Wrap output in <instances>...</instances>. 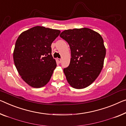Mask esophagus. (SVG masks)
<instances>
[{
    "label": "esophagus",
    "instance_id": "1",
    "mask_svg": "<svg viewBox=\"0 0 126 126\" xmlns=\"http://www.w3.org/2000/svg\"><path fill=\"white\" fill-rule=\"evenodd\" d=\"M57 61L59 63H61L62 62V59H60V58H58L57 59Z\"/></svg>",
    "mask_w": 126,
    "mask_h": 126
}]
</instances>
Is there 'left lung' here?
Returning <instances> with one entry per match:
<instances>
[{"label":"left lung","mask_w":126,"mask_h":126,"mask_svg":"<svg viewBox=\"0 0 126 126\" xmlns=\"http://www.w3.org/2000/svg\"><path fill=\"white\" fill-rule=\"evenodd\" d=\"M71 49L68 67L63 69L67 80L75 89H83L94 81L104 66L106 48L98 33L87 28L65 30L60 34Z\"/></svg>","instance_id":"8db88e82"}]
</instances>
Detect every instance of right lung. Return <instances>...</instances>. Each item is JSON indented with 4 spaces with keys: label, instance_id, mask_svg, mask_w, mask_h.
Returning <instances> with one entry per match:
<instances>
[{
    "label": "right lung",
    "instance_id": "obj_1",
    "mask_svg": "<svg viewBox=\"0 0 126 126\" xmlns=\"http://www.w3.org/2000/svg\"><path fill=\"white\" fill-rule=\"evenodd\" d=\"M57 29L36 26L22 32L14 51L15 65L21 78L32 87H44L57 67L51 45L59 35Z\"/></svg>",
    "mask_w": 126,
    "mask_h": 126
}]
</instances>
